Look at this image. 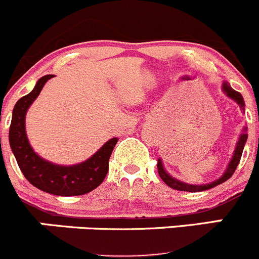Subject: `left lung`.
<instances>
[{"instance_id":"obj_1","label":"left lung","mask_w":259,"mask_h":259,"mask_svg":"<svg viewBox=\"0 0 259 259\" xmlns=\"http://www.w3.org/2000/svg\"><path fill=\"white\" fill-rule=\"evenodd\" d=\"M223 89H224V92L227 93L228 97H230L232 99H234V101L237 102L240 107H242V108H244V101H243L242 96H240L238 92H235L234 89L230 88L229 84H227V83L223 84ZM244 131H247V128H244ZM247 137H248L247 133H243V135L240 136L239 141H238V143H237V147H235L234 155H233V158H232V161L229 162V166H228L227 171L223 174L222 178L218 179V180H215V181H213V183L205 184V185H190V184H185V183H183V181L176 180V179H174L172 176H170L167 172H166L165 168H163V166H162V162H161V160H158V162H157L158 175H160V178L162 179V181L166 184V185L170 186V188H172V189H175V190L190 191V193H198V191L209 190V189L214 188V186L219 185V184L224 183V181H227L228 179L232 178V175L234 174L235 168H237L238 163H239L240 157H242L243 148H244Z\"/></svg>"}]
</instances>
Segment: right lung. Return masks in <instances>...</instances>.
Returning a JSON list of instances; mask_svg holds the SVG:
<instances>
[{
    "label": "right lung",
    "instance_id": "1",
    "mask_svg": "<svg viewBox=\"0 0 259 259\" xmlns=\"http://www.w3.org/2000/svg\"><path fill=\"white\" fill-rule=\"evenodd\" d=\"M51 78L53 75L40 78L32 92L16 102L10 126V146L21 172L35 188L59 196L84 195L103 183L108 172L109 157L118 138H111L91 158L74 166L55 165L37 156L27 140L25 116L42 87Z\"/></svg>",
    "mask_w": 259,
    "mask_h": 259
}]
</instances>
